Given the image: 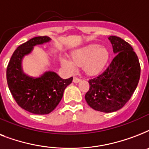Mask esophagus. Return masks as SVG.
Instances as JSON below:
<instances>
[{"instance_id":"esophagus-1","label":"esophagus","mask_w":149,"mask_h":149,"mask_svg":"<svg viewBox=\"0 0 149 149\" xmlns=\"http://www.w3.org/2000/svg\"><path fill=\"white\" fill-rule=\"evenodd\" d=\"M72 81L74 82V83H78V82L80 81V79H79V78H78V77H74Z\"/></svg>"}]
</instances>
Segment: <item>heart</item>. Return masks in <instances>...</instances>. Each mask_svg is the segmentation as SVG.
<instances>
[{
  "label": "heart",
  "mask_w": 149,
  "mask_h": 149,
  "mask_svg": "<svg viewBox=\"0 0 149 149\" xmlns=\"http://www.w3.org/2000/svg\"><path fill=\"white\" fill-rule=\"evenodd\" d=\"M70 58L71 60L61 58L62 65L65 69L72 70L75 65H79L86 74L93 76L103 70L109 60L110 52L98 44H90L73 50Z\"/></svg>",
  "instance_id": "1"
}]
</instances>
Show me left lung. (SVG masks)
Returning <instances> with one entry per match:
<instances>
[{"label": "left lung", "mask_w": 149, "mask_h": 149, "mask_svg": "<svg viewBox=\"0 0 149 149\" xmlns=\"http://www.w3.org/2000/svg\"><path fill=\"white\" fill-rule=\"evenodd\" d=\"M113 51L117 54L108 67L89 79L86 103L95 111L111 113L122 108L132 97L140 79L141 66L130 44L118 36H110Z\"/></svg>", "instance_id": "8db88e82"}]
</instances>
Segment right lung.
Returning a JSON list of instances; mask_svg holds the SVG:
<instances>
[{
	"instance_id": "add662e5",
	"label": "right lung",
	"mask_w": 149,
	"mask_h": 149,
	"mask_svg": "<svg viewBox=\"0 0 149 149\" xmlns=\"http://www.w3.org/2000/svg\"><path fill=\"white\" fill-rule=\"evenodd\" d=\"M50 39L48 36H38L19 45L7 67V82L13 97L22 109L35 114L51 113L62 100L65 87L72 81V77L63 79L50 71L38 78L28 77L22 71V58L31 52L33 46Z\"/></svg>"
}]
</instances>
